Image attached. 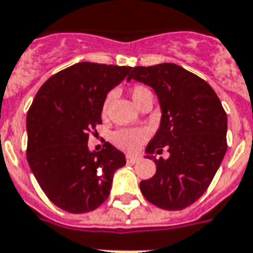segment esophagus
Listing matches in <instances>:
<instances>
[{
    "instance_id": "34e87169",
    "label": "esophagus",
    "mask_w": 253,
    "mask_h": 253,
    "mask_svg": "<svg viewBox=\"0 0 253 253\" xmlns=\"http://www.w3.org/2000/svg\"><path fill=\"white\" fill-rule=\"evenodd\" d=\"M126 161H128L129 164H134V163H137V161H138V157H137V156L128 155V156H126Z\"/></svg>"
}]
</instances>
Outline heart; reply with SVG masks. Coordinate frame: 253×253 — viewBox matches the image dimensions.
Listing matches in <instances>:
<instances>
[{"instance_id": "heart-1", "label": "heart", "mask_w": 253, "mask_h": 253, "mask_svg": "<svg viewBox=\"0 0 253 253\" xmlns=\"http://www.w3.org/2000/svg\"><path fill=\"white\" fill-rule=\"evenodd\" d=\"M130 96L132 100L134 101L136 105H140L145 98L153 97L152 96L151 89L145 86V85H134L133 88L130 89ZM112 94H108L105 98V101L102 104L101 115L102 117L108 116V111H109V102H111ZM148 133L147 129L144 128H120L115 130L112 133V142L115 144L116 147H119L120 149L126 152H136L138 148L141 147L144 142L147 141Z\"/></svg>"}]
</instances>
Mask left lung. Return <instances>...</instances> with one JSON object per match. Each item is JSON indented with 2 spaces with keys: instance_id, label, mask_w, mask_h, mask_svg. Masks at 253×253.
<instances>
[{
  "instance_id": "obj_1",
  "label": "left lung",
  "mask_w": 253,
  "mask_h": 253,
  "mask_svg": "<svg viewBox=\"0 0 253 253\" xmlns=\"http://www.w3.org/2000/svg\"><path fill=\"white\" fill-rule=\"evenodd\" d=\"M130 79L155 89L161 106L160 128L148 144L156 164L140 189L149 203L167 211L192 206L208 189L227 152V113L211 85L176 64L134 66ZM168 149L170 157L155 159Z\"/></svg>"
}]
</instances>
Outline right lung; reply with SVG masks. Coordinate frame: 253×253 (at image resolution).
<instances>
[{
  "instance_id": "right-lung-1",
  "label": "right lung",
  "mask_w": 253,
  "mask_h": 253,
  "mask_svg": "<svg viewBox=\"0 0 253 253\" xmlns=\"http://www.w3.org/2000/svg\"><path fill=\"white\" fill-rule=\"evenodd\" d=\"M130 66L79 62L47 79L28 116L26 159L47 199L69 213L101 206L111 193L125 156L109 142L90 152L106 93L126 77Z\"/></svg>"
}]
</instances>
